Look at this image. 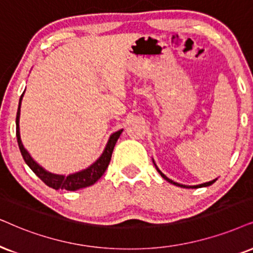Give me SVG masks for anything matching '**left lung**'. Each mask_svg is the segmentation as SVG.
Segmentation results:
<instances>
[{"label":"left lung","mask_w":253,"mask_h":253,"mask_svg":"<svg viewBox=\"0 0 253 253\" xmlns=\"http://www.w3.org/2000/svg\"><path fill=\"white\" fill-rule=\"evenodd\" d=\"M155 167H156V165H155ZM156 170H158L159 172H160V175H161L162 177L165 178L166 181H168L169 183H171V184H175V185H177V187H182V188H202V187H208V185H211L213 182H215L216 180H212V181H210V182H207V183H203V184H198V185H191V187H188V185H183V184H180V183H176V182H174V181H171L170 178H168L167 176H166L165 174H162L161 172V170H160V169L156 167Z\"/></svg>","instance_id":"1"}]
</instances>
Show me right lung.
I'll list each match as a JSON object with an SVG mask.
<instances>
[{
    "instance_id": "right-lung-1",
    "label": "right lung",
    "mask_w": 253,
    "mask_h": 253,
    "mask_svg": "<svg viewBox=\"0 0 253 253\" xmlns=\"http://www.w3.org/2000/svg\"><path fill=\"white\" fill-rule=\"evenodd\" d=\"M24 93V92H23ZM22 97L23 94L21 95L20 98V105H18V110H17V116H16V136H17V142H18V147H20L21 154L23 156L25 164H27L29 167H30L31 170H33L35 174L37 175L38 177L41 178L42 181L44 182L46 185L53 188V189L58 190V189H65L69 191H75L78 189H82V188H86L89 187V185L94 184L99 178L103 176V174L106 170V168L110 165L111 158H112V153H113L114 146L119 139L121 132L123 129L118 130V132L113 133L108 140L106 148H105L104 153L101 154L100 158H99L97 161L94 162L91 167L84 169V170L76 172V174L69 175V176H63V175H55L51 174V172L46 171L45 169H43L40 165L36 164L34 161V159L31 158L30 154L27 152V149L23 147V143L21 141V136H20V111H21V101H22Z\"/></svg>"
}]
</instances>
